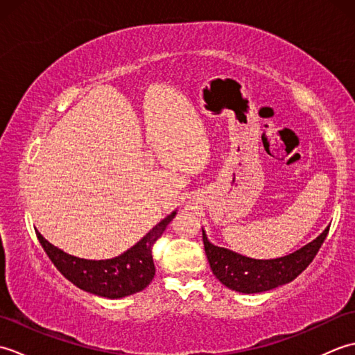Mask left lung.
Listing matches in <instances>:
<instances>
[{"label":"left lung","mask_w":355,"mask_h":355,"mask_svg":"<svg viewBox=\"0 0 355 355\" xmlns=\"http://www.w3.org/2000/svg\"><path fill=\"white\" fill-rule=\"evenodd\" d=\"M328 230L329 227L323 230L310 244L294 253L276 259H253L232 252L229 248L218 247L207 239L205 230H202V243H205L210 268L218 281L233 291L254 294L273 290L276 286L294 281L318 254L328 235Z\"/></svg>","instance_id":"8db88e82"}]
</instances>
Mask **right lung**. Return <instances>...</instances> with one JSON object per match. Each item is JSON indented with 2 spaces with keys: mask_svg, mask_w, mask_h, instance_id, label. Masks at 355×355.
Listing matches in <instances>:
<instances>
[{
  "mask_svg": "<svg viewBox=\"0 0 355 355\" xmlns=\"http://www.w3.org/2000/svg\"><path fill=\"white\" fill-rule=\"evenodd\" d=\"M172 212L158 223L146 236L112 259H82L55 247L36 230L37 239L55 267L78 288L107 299H120L145 290L155 275L153 245L173 220Z\"/></svg>",
  "mask_w": 355,
  "mask_h": 355,
  "instance_id": "right-lung-1",
  "label": "right lung"
}]
</instances>
